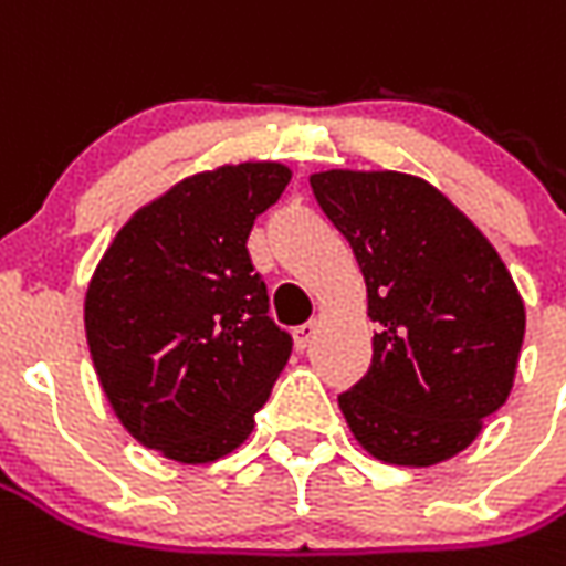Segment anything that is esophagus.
I'll return each mask as SVG.
<instances>
[{
  "label": "esophagus",
  "instance_id": "obj_1",
  "mask_svg": "<svg viewBox=\"0 0 566 566\" xmlns=\"http://www.w3.org/2000/svg\"><path fill=\"white\" fill-rule=\"evenodd\" d=\"M318 331H322V322H318V318H312V322L300 324V327L294 331L296 346H300V349H310L312 339L318 337Z\"/></svg>",
  "mask_w": 566,
  "mask_h": 566
}]
</instances>
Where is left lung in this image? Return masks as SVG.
Here are the masks:
<instances>
[{
	"instance_id": "obj_1",
	"label": "left lung",
	"mask_w": 566,
	"mask_h": 566,
	"mask_svg": "<svg viewBox=\"0 0 566 566\" xmlns=\"http://www.w3.org/2000/svg\"><path fill=\"white\" fill-rule=\"evenodd\" d=\"M315 201L346 235L377 322L367 374L339 395L358 444L395 465L465 450L505 405L524 300L493 244L432 184L398 171H322Z\"/></svg>"
}]
</instances>
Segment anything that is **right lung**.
Listing matches in <instances>:
<instances>
[{
  "instance_id": "obj_1",
  "label": "right lung",
  "mask_w": 566,
  "mask_h": 566,
  "mask_svg": "<svg viewBox=\"0 0 566 566\" xmlns=\"http://www.w3.org/2000/svg\"><path fill=\"white\" fill-rule=\"evenodd\" d=\"M279 161L196 174L140 208L85 294V334L122 426L177 462H214L254 429L294 339L248 254L287 187Z\"/></svg>"
}]
</instances>
